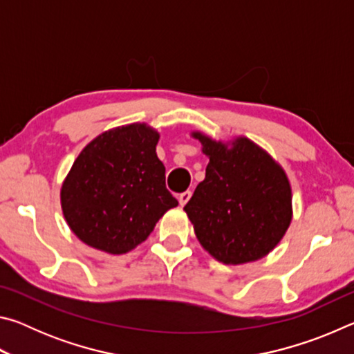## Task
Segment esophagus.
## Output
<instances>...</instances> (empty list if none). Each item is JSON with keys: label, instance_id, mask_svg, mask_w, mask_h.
<instances>
[{"label": "esophagus", "instance_id": "esophagus-1", "mask_svg": "<svg viewBox=\"0 0 354 354\" xmlns=\"http://www.w3.org/2000/svg\"><path fill=\"white\" fill-rule=\"evenodd\" d=\"M190 196H192V192H190V190H185V192H183V194H179V195H178L179 205L184 206L185 203H187V201L190 200Z\"/></svg>", "mask_w": 354, "mask_h": 354}]
</instances>
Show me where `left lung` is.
<instances>
[{"label":"left lung","instance_id":"8db88e82","mask_svg":"<svg viewBox=\"0 0 354 354\" xmlns=\"http://www.w3.org/2000/svg\"><path fill=\"white\" fill-rule=\"evenodd\" d=\"M209 158L206 178L184 211L200 243L215 259L236 266L277 247L292 220V192L284 170L247 137L231 147L194 133Z\"/></svg>","mask_w":354,"mask_h":354}]
</instances>
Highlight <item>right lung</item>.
Returning a JSON list of instances; mask_svg holds the SVG:
<instances>
[{"label": "right lung", "instance_id": "right-lung-1", "mask_svg": "<svg viewBox=\"0 0 354 354\" xmlns=\"http://www.w3.org/2000/svg\"><path fill=\"white\" fill-rule=\"evenodd\" d=\"M159 134L145 123L106 131L77 156L61 190L64 217L88 247L123 254L178 206L156 154Z\"/></svg>", "mask_w": 354, "mask_h": 354}]
</instances>
